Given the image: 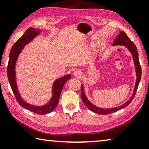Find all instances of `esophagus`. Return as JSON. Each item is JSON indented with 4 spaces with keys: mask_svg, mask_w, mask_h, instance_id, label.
<instances>
[{
    "mask_svg": "<svg viewBox=\"0 0 149 149\" xmlns=\"http://www.w3.org/2000/svg\"><path fill=\"white\" fill-rule=\"evenodd\" d=\"M74 76H75L76 77L79 78L82 76V72H81V71H80V70H77L74 72Z\"/></svg>",
    "mask_w": 149,
    "mask_h": 149,
    "instance_id": "esophagus-1",
    "label": "esophagus"
}]
</instances>
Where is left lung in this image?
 <instances>
[{"label":"left lung","mask_w":149,"mask_h":149,"mask_svg":"<svg viewBox=\"0 0 149 149\" xmlns=\"http://www.w3.org/2000/svg\"><path fill=\"white\" fill-rule=\"evenodd\" d=\"M113 46H118V45H122V46H125L126 48L129 50V51L131 52V54L132 55L133 63H134L135 65V70L136 72V75H137V78H136V81H135V85L134 87V90H133V95L132 97H130V99L127 100V102H125L124 104H123L122 106L120 107L112 108H102L98 107L97 106H95L90 102V100L87 99L86 95L85 93L84 87L83 84H81V98L82 101L84 102L85 105L89 108L90 110H91L92 112L97 113L99 114H111V113L117 112V111L122 110L123 108L127 107V106L130 104V102L132 101L133 98H134L135 95L137 92L138 85L139 84L141 77V68L139 63V54L137 52V49L135 45L133 44V42L131 41L129 37H127V35L125 34V32L122 31H120V33L118 35L116 38L114 40V41L112 43Z\"/></svg>","instance_id":"1"}]
</instances>
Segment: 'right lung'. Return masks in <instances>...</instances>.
<instances>
[{
    "mask_svg": "<svg viewBox=\"0 0 149 149\" xmlns=\"http://www.w3.org/2000/svg\"><path fill=\"white\" fill-rule=\"evenodd\" d=\"M41 33V29L29 27V29L26 30L24 35L15 42L13 47H12L10 52L8 68H7V75H8L9 83L12 91H13L14 96L16 97L17 101L18 102L19 105H21L22 107L26 108V109L31 111V112L40 115H43L50 113L56 108L58 103L59 102L60 95L63 87L64 86L65 82L68 80L71 79L72 76L70 74H67L54 81L52 87L51 99L46 104L42 106L33 105L25 101L22 99L19 94L16 82V70H16V62L24 47L32 41L35 37Z\"/></svg>",
    "mask_w": 149,
    "mask_h": 149,
    "instance_id": "right-lung-1",
    "label": "right lung"
}]
</instances>
